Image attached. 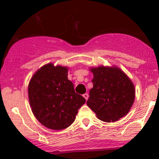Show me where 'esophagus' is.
Listing matches in <instances>:
<instances>
[{
    "label": "esophagus",
    "instance_id": "34e87169",
    "mask_svg": "<svg viewBox=\"0 0 159 159\" xmlns=\"http://www.w3.org/2000/svg\"><path fill=\"white\" fill-rule=\"evenodd\" d=\"M83 97H84L86 100H88V98H89V94H88L87 93H85V94H83Z\"/></svg>",
    "mask_w": 159,
    "mask_h": 159
}]
</instances>
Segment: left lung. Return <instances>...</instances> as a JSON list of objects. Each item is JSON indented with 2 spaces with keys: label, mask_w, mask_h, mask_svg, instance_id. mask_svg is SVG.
<instances>
[{
  "label": "left lung",
  "mask_w": 159,
  "mask_h": 159,
  "mask_svg": "<svg viewBox=\"0 0 159 159\" xmlns=\"http://www.w3.org/2000/svg\"><path fill=\"white\" fill-rule=\"evenodd\" d=\"M94 75L88 106L105 122L118 121L129 113L134 100V88L129 77L118 68L98 67Z\"/></svg>",
  "instance_id": "8db88e82"
}]
</instances>
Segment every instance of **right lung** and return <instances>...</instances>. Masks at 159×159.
<instances>
[{"instance_id":"obj_1","label":"right lung","mask_w":159,"mask_h":159,"mask_svg":"<svg viewBox=\"0 0 159 159\" xmlns=\"http://www.w3.org/2000/svg\"><path fill=\"white\" fill-rule=\"evenodd\" d=\"M30 107L37 119L44 126L62 130L74 122L85 99L77 94L68 79L65 67L48 64L40 68L28 86Z\"/></svg>"}]
</instances>
